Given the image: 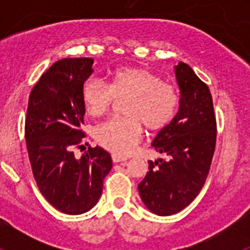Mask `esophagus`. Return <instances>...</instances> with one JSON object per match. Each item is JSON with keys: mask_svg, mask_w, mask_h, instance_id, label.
Here are the masks:
<instances>
[{"mask_svg": "<svg viewBox=\"0 0 250 250\" xmlns=\"http://www.w3.org/2000/svg\"><path fill=\"white\" fill-rule=\"evenodd\" d=\"M111 158H112V161H114V163H121V164H125V163H126V159H123L118 155H112Z\"/></svg>", "mask_w": 250, "mask_h": 250, "instance_id": "34e87169", "label": "esophagus"}]
</instances>
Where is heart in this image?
<instances>
[{
    "mask_svg": "<svg viewBox=\"0 0 250 250\" xmlns=\"http://www.w3.org/2000/svg\"><path fill=\"white\" fill-rule=\"evenodd\" d=\"M86 112L100 116L115 100L124 104L126 118H112L94 129L95 141L114 155L126 156L143 138V125L151 132L165 129L175 118L180 96L175 86L164 83L145 67H120L112 72L109 86L89 79L81 90Z\"/></svg>",
    "mask_w": 250,
    "mask_h": 250,
    "instance_id": "b5f03b06",
    "label": "heart"
}]
</instances>
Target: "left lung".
Masks as SVG:
<instances>
[{"instance_id": "obj_1", "label": "left lung", "mask_w": 250, "mask_h": 250, "mask_svg": "<svg viewBox=\"0 0 250 250\" xmlns=\"http://www.w3.org/2000/svg\"><path fill=\"white\" fill-rule=\"evenodd\" d=\"M180 106L152 146L169 160L149 161L139 184L141 200L154 214L173 215L195 199L205 184L216 143V119L210 90L184 62L175 66Z\"/></svg>"}]
</instances>
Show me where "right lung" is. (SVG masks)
I'll use <instances>...</instances> for the list:
<instances>
[{"instance_id": "right-lung-1", "label": "right lung", "mask_w": 250, "mask_h": 250, "mask_svg": "<svg viewBox=\"0 0 250 250\" xmlns=\"http://www.w3.org/2000/svg\"><path fill=\"white\" fill-rule=\"evenodd\" d=\"M94 60L62 59L43 72L28 98L25 139L35 182L45 199L65 214L90 210L103 193L111 156L100 146L87 147L80 160L74 147L86 136L81 90Z\"/></svg>"}]
</instances>
